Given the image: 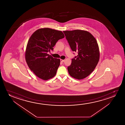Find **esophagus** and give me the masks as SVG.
<instances>
[{
  "mask_svg": "<svg viewBox=\"0 0 125 125\" xmlns=\"http://www.w3.org/2000/svg\"><path fill=\"white\" fill-rule=\"evenodd\" d=\"M61 62H64V60H63V59H61Z\"/></svg>",
  "mask_w": 125,
  "mask_h": 125,
  "instance_id": "esophagus-1",
  "label": "esophagus"
}]
</instances>
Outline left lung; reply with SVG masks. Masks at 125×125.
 I'll return each instance as SVG.
<instances>
[{
    "mask_svg": "<svg viewBox=\"0 0 125 125\" xmlns=\"http://www.w3.org/2000/svg\"><path fill=\"white\" fill-rule=\"evenodd\" d=\"M70 48L78 55L67 67L70 75L80 80L94 70L99 61L100 53L97 41L91 33L82 30L64 31Z\"/></svg>",
    "mask_w": 125,
    "mask_h": 125,
    "instance_id": "1",
    "label": "left lung"
}]
</instances>
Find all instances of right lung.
<instances>
[{
  "mask_svg": "<svg viewBox=\"0 0 125 125\" xmlns=\"http://www.w3.org/2000/svg\"><path fill=\"white\" fill-rule=\"evenodd\" d=\"M64 38L62 31L44 28L37 30L29 38L25 59L29 69L38 78L47 80L56 75L60 59L54 58L47 52L53 50L59 40Z\"/></svg>",
  "mask_w": 125,
  "mask_h": 125,
  "instance_id": "1",
  "label": "right lung"
}]
</instances>
